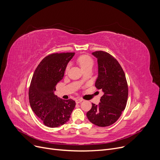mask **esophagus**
Returning <instances> with one entry per match:
<instances>
[{
	"label": "esophagus",
	"instance_id": "obj_1",
	"mask_svg": "<svg viewBox=\"0 0 160 160\" xmlns=\"http://www.w3.org/2000/svg\"><path fill=\"white\" fill-rule=\"evenodd\" d=\"M82 101H83V100H82V98H78V99H76V100H75L76 103H79L81 102H82Z\"/></svg>",
	"mask_w": 160,
	"mask_h": 160
}]
</instances>
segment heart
Here are the masks:
<instances>
[{"instance_id":"b5f03b06","label":"heart","mask_w":160,"mask_h":160,"mask_svg":"<svg viewBox=\"0 0 160 160\" xmlns=\"http://www.w3.org/2000/svg\"><path fill=\"white\" fill-rule=\"evenodd\" d=\"M78 62L81 67L82 70H85L86 68L88 67H92L94 64V61L92 58L88 55H81L78 58ZM70 68V64H68L66 68V72H67L68 70H69Z\"/></svg>"}]
</instances>
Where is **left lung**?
I'll use <instances>...</instances> for the list:
<instances>
[{"label": "left lung", "mask_w": 160, "mask_h": 160, "mask_svg": "<svg viewBox=\"0 0 160 160\" xmlns=\"http://www.w3.org/2000/svg\"><path fill=\"white\" fill-rule=\"evenodd\" d=\"M92 55L98 59V76L95 82L103 95L98 105L92 103L87 112L90 122L100 127L109 126L120 118L126 106L128 87L125 73L120 64L109 53L97 51Z\"/></svg>", "instance_id": "8db88e82"}]
</instances>
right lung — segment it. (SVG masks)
<instances>
[{"label":"right lung","instance_id":"right-lung-1","mask_svg":"<svg viewBox=\"0 0 160 160\" xmlns=\"http://www.w3.org/2000/svg\"><path fill=\"white\" fill-rule=\"evenodd\" d=\"M75 52L53 53L37 66L30 82L29 103L36 115L49 128L66 124L75 108L74 100H62L55 94L56 85L63 79L68 63Z\"/></svg>","mask_w":160,"mask_h":160}]
</instances>
